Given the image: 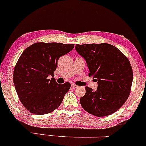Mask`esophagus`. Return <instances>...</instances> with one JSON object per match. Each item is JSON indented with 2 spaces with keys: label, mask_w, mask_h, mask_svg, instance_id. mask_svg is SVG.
Wrapping results in <instances>:
<instances>
[{
  "label": "esophagus",
  "mask_w": 146,
  "mask_h": 146,
  "mask_svg": "<svg viewBox=\"0 0 146 146\" xmlns=\"http://www.w3.org/2000/svg\"><path fill=\"white\" fill-rule=\"evenodd\" d=\"M71 87H73V88H78V86L76 85V84H71Z\"/></svg>",
  "instance_id": "obj_1"
}]
</instances>
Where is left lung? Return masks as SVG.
<instances>
[{"instance_id": "left-lung-1", "label": "left lung", "mask_w": 146, "mask_h": 146, "mask_svg": "<svg viewBox=\"0 0 146 146\" xmlns=\"http://www.w3.org/2000/svg\"><path fill=\"white\" fill-rule=\"evenodd\" d=\"M84 58L89 76L98 82L96 91L86 86V94L80 99L85 111L102 117L116 112L123 106L131 92L133 71L130 62L117 48L107 43L76 46Z\"/></svg>"}]
</instances>
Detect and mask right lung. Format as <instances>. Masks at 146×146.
<instances>
[{
    "label": "right lung",
    "mask_w": 146,
    "mask_h": 146,
    "mask_svg": "<svg viewBox=\"0 0 146 146\" xmlns=\"http://www.w3.org/2000/svg\"><path fill=\"white\" fill-rule=\"evenodd\" d=\"M73 44L38 42L23 51L14 67L13 81L19 100L36 115L48 113L60 107L70 84H59L54 71L57 61L74 48Z\"/></svg>",
    "instance_id": "1"
}]
</instances>
